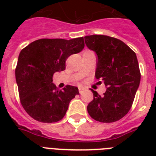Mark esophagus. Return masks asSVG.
<instances>
[{"label":"esophagus","mask_w":156,"mask_h":156,"mask_svg":"<svg viewBox=\"0 0 156 156\" xmlns=\"http://www.w3.org/2000/svg\"><path fill=\"white\" fill-rule=\"evenodd\" d=\"M84 89H85V87H78V90H79V93H82V91H83Z\"/></svg>","instance_id":"1"}]
</instances>
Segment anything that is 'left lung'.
<instances>
[{
	"instance_id": "left-lung-1",
	"label": "left lung",
	"mask_w": 156,
	"mask_h": 156,
	"mask_svg": "<svg viewBox=\"0 0 156 156\" xmlns=\"http://www.w3.org/2000/svg\"><path fill=\"white\" fill-rule=\"evenodd\" d=\"M86 45L97 55L95 77L106 91L100 95L91 89L93 100L87 105L91 118L111 123L129 111L140 84L141 74L135 52L121 40L108 35L85 36Z\"/></svg>"
}]
</instances>
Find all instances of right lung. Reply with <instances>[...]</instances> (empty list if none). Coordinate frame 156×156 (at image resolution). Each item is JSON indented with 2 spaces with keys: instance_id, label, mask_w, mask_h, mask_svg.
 <instances>
[{
  "instance_id": "add662e5",
  "label": "right lung",
  "mask_w": 156,
  "mask_h": 156,
  "mask_svg": "<svg viewBox=\"0 0 156 156\" xmlns=\"http://www.w3.org/2000/svg\"><path fill=\"white\" fill-rule=\"evenodd\" d=\"M83 37L72 40L41 39L19 53L15 69L21 104L32 118L44 123L61 121L78 87L67 85L60 90L52 83L56 72L66 69V61L84 48Z\"/></svg>"
}]
</instances>
